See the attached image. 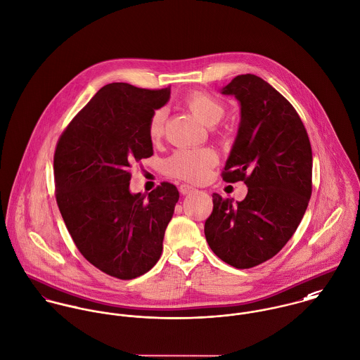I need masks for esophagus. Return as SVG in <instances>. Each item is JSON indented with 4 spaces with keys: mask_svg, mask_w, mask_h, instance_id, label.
Listing matches in <instances>:
<instances>
[{
    "mask_svg": "<svg viewBox=\"0 0 360 360\" xmlns=\"http://www.w3.org/2000/svg\"><path fill=\"white\" fill-rule=\"evenodd\" d=\"M193 191H195V188L191 186V185H188V184H182V185L179 186V192H181L182 195H189V193H192Z\"/></svg>",
    "mask_w": 360,
    "mask_h": 360,
    "instance_id": "1",
    "label": "esophagus"
}]
</instances>
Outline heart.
Wrapping results in <instances>:
<instances>
[{
  "label": "heart",
  "mask_w": 360,
  "mask_h": 360,
  "mask_svg": "<svg viewBox=\"0 0 360 360\" xmlns=\"http://www.w3.org/2000/svg\"><path fill=\"white\" fill-rule=\"evenodd\" d=\"M185 105L188 110L199 118L203 124L212 127L218 124L224 114V105L213 96L205 91H195L185 98ZM165 111L155 110L147 125V131L151 139H157L164 132ZM218 161L216 151L212 148H179L172 155H169L165 162V171L174 176L191 181L200 182L203 181L209 171Z\"/></svg>",
  "instance_id": "heart-1"
}]
</instances>
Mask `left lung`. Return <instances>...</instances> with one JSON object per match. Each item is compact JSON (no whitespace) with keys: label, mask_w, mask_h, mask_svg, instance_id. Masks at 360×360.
I'll return each instance as SVG.
<instances>
[{"label":"left lung","mask_w":360,"mask_h":360,"mask_svg":"<svg viewBox=\"0 0 360 360\" xmlns=\"http://www.w3.org/2000/svg\"><path fill=\"white\" fill-rule=\"evenodd\" d=\"M221 93L240 107L222 179L243 181L248 195L233 202L213 193L205 235L221 260L250 269L276 256L300 224L311 195V147L295 108L262 77L239 75Z\"/></svg>","instance_id":"1"}]
</instances>
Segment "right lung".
<instances>
[{"label":"right lung","mask_w":360,"mask_h":360,"mask_svg":"<svg viewBox=\"0 0 360 360\" xmlns=\"http://www.w3.org/2000/svg\"><path fill=\"white\" fill-rule=\"evenodd\" d=\"M168 100V87L105 84L56 148V198L73 242L87 262L120 280L141 277L158 262L179 199L168 182L148 196L129 191V167L153 155L148 120Z\"/></svg>","instance_id":"add662e5"}]
</instances>
